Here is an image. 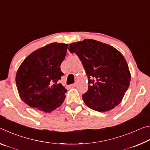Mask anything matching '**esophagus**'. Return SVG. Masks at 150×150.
I'll return each instance as SVG.
<instances>
[{"mask_svg":"<svg viewBox=\"0 0 150 150\" xmlns=\"http://www.w3.org/2000/svg\"><path fill=\"white\" fill-rule=\"evenodd\" d=\"M77 83H73V84H72L71 86V87H76V86H77Z\"/></svg>","mask_w":150,"mask_h":150,"instance_id":"1","label":"esophagus"}]
</instances>
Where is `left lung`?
<instances>
[{
    "label": "left lung",
    "instance_id": "8db88e82",
    "mask_svg": "<svg viewBox=\"0 0 150 150\" xmlns=\"http://www.w3.org/2000/svg\"><path fill=\"white\" fill-rule=\"evenodd\" d=\"M83 63L88 88L83 100L94 110L109 111L118 105L130 85L131 75L122 54L111 45L85 39L69 45Z\"/></svg>",
    "mask_w": 150,
    "mask_h": 150
}]
</instances>
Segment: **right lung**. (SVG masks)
<instances>
[{"label": "right lung", "mask_w": 150, "mask_h": 150, "mask_svg": "<svg viewBox=\"0 0 150 150\" xmlns=\"http://www.w3.org/2000/svg\"><path fill=\"white\" fill-rule=\"evenodd\" d=\"M67 47V44L51 43L33 52L20 65L16 87L20 97L28 105L51 112L62 105L67 90L58 81L63 75L60 65Z\"/></svg>", "instance_id": "1"}]
</instances>
